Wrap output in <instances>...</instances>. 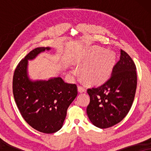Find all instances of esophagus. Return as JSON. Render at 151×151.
Wrapping results in <instances>:
<instances>
[{"instance_id": "1", "label": "esophagus", "mask_w": 151, "mask_h": 151, "mask_svg": "<svg viewBox=\"0 0 151 151\" xmlns=\"http://www.w3.org/2000/svg\"><path fill=\"white\" fill-rule=\"evenodd\" d=\"M78 92H80V93H82V92H85L86 91L85 88H84V86H78Z\"/></svg>"}]
</instances>
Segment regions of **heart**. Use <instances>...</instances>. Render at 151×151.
Masks as SVG:
<instances>
[{
  "instance_id": "1",
  "label": "heart",
  "mask_w": 151,
  "mask_h": 151,
  "mask_svg": "<svg viewBox=\"0 0 151 151\" xmlns=\"http://www.w3.org/2000/svg\"><path fill=\"white\" fill-rule=\"evenodd\" d=\"M115 63L112 52L103 51L99 47H93L78 61L84 80L91 83H102L107 80Z\"/></svg>"
}]
</instances>
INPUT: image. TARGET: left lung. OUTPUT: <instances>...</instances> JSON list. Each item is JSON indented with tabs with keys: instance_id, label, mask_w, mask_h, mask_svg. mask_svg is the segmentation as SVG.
<instances>
[{
	"instance_id": "8db88e82",
	"label": "left lung",
	"mask_w": 151,
	"mask_h": 151,
	"mask_svg": "<svg viewBox=\"0 0 151 151\" xmlns=\"http://www.w3.org/2000/svg\"><path fill=\"white\" fill-rule=\"evenodd\" d=\"M137 88L135 63L124 51L113 68L111 76L98 87L88 88L90 102L86 113L91 123L106 129L120 122L133 104Z\"/></svg>"
}]
</instances>
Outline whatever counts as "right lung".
Returning a JSON list of instances; mask_svg holds the SVG:
<instances>
[{"instance_id":"add662e5","label":"right lung","mask_w":151,"mask_h":151,"mask_svg":"<svg viewBox=\"0 0 151 151\" xmlns=\"http://www.w3.org/2000/svg\"><path fill=\"white\" fill-rule=\"evenodd\" d=\"M50 47L31 51L16 67L13 77V94L22 117L32 128L44 133H53L63 125L68 107L78 95L75 84H68L60 77L32 81L28 77V60Z\"/></svg>"}]
</instances>
